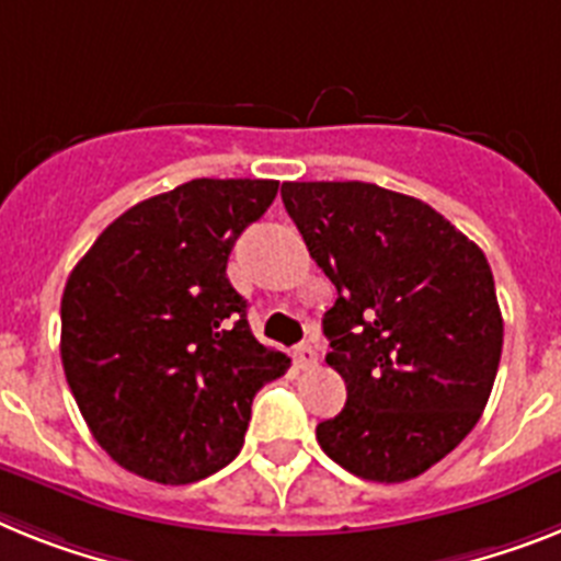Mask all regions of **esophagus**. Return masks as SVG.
Here are the masks:
<instances>
[{
	"label": "esophagus",
	"instance_id": "34e87169",
	"mask_svg": "<svg viewBox=\"0 0 561 561\" xmlns=\"http://www.w3.org/2000/svg\"><path fill=\"white\" fill-rule=\"evenodd\" d=\"M294 362H296V365H299V368H302V370L317 368V365H319V353H317V347L299 345V347H296V353H294Z\"/></svg>",
	"mask_w": 561,
	"mask_h": 561
}]
</instances>
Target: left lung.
Returning <instances> with one entry per match:
<instances>
[{
	"label": "left lung",
	"mask_w": 561,
	"mask_h": 561,
	"mask_svg": "<svg viewBox=\"0 0 561 561\" xmlns=\"http://www.w3.org/2000/svg\"><path fill=\"white\" fill-rule=\"evenodd\" d=\"M282 202L339 294L324 362L347 402L319 445L353 477L416 479L491 397L505 333L491 265L431 205L370 182H285Z\"/></svg>",
	"instance_id": "obj_1"
}]
</instances>
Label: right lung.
Segmentation results:
<instances>
[{
	"label": "right lung",
	"mask_w": 561,
	"mask_h": 561,
	"mask_svg": "<svg viewBox=\"0 0 561 561\" xmlns=\"http://www.w3.org/2000/svg\"><path fill=\"white\" fill-rule=\"evenodd\" d=\"M273 179H191L113 219L70 271L62 368L93 439L159 484L242 450L256 390L290 368L259 345L228 256L276 199Z\"/></svg>",
	"instance_id": "right-lung-1"
}]
</instances>
